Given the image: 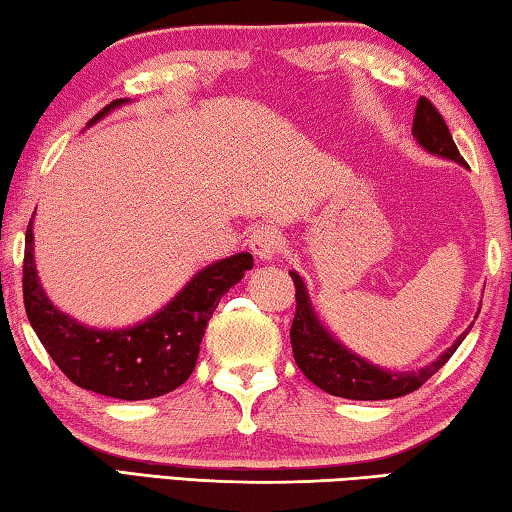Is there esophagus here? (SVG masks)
Returning <instances> with one entry per match:
<instances>
[{
	"label": "esophagus",
	"instance_id": "esophagus-1",
	"mask_svg": "<svg viewBox=\"0 0 512 512\" xmlns=\"http://www.w3.org/2000/svg\"><path fill=\"white\" fill-rule=\"evenodd\" d=\"M282 246V232L273 228V225H262V228L255 230L253 237H250V248H253V253L259 259L275 257L282 250Z\"/></svg>",
	"mask_w": 512,
	"mask_h": 512
}]
</instances>
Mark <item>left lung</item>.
<instances>
[{
  "label": "left lung",
  "instance_id": "left-lung-1",
  "mask_svg": "<svg viewBox=\"0 0 512 512\" xmlns=\"http://www.w3.org/2000/svg\"><path fill=\"white\" fill-rule=\"evenodd\" d=\"M413 137L429 153L465 164L443 115L427 97H420L418 108H415ZM289 275L293 287H296V316H293L291 323L293 359H296L298 368L305 372V377L329 395L345 397V400H395V397L418 391L424 381L431 379L445 366L458 345L463 343L467 332H470V329L463 332L452 348H447V352L440 354L436 361L422 370L395 372L377 368L332 339V334L318 323L314 309L309 305L305 282L300 280L298 273L291 271Z\"/></svg>",
  "mask_w": 512,
  "mask_h": 512
}]
</instances>
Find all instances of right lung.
Wrapping results in <instances>:
<instances>
[{
	"label": "right lung",
	"mask_w": 512,
	"mask_h": 512,
	"mask_svg": "<svg viewBox=\"0 0 512 512\" xmlns=\"http://www.w3.org/2000/svg\"><path fill=\"white\" fill-rule=\"evenodd\" d=\"M110 106L92 117L99 121ZM33 219L24 239L22 291L29 323L49 357L76 386L117 400H151L183 386L196 368L198 350L219 300L253 268V255L239 253L203 268L158 314L128 329H94L51 305L33 264Z\"/></svg>",
	"instance_id": "obj_1"
}]
</instances>
